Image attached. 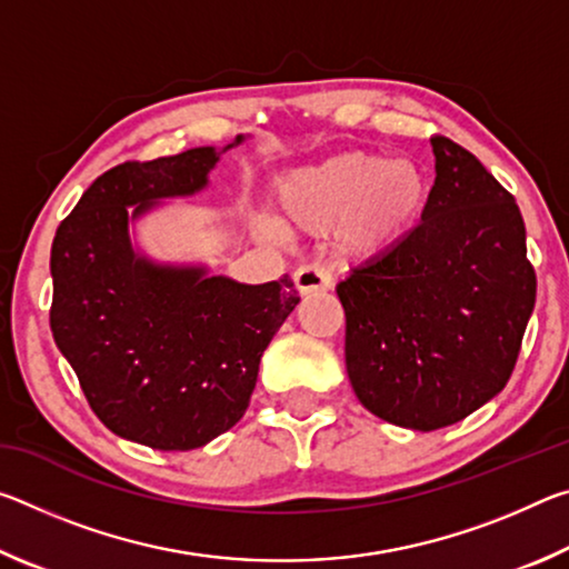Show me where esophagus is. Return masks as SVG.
I'll return each instance as SVG.
<instances>
[{"mask_svg": "<svg viewBox=\"0 0 569 569\" xmlns=\"http://www.w3.org/2000/svg\"><path fill=\"white\" fill-rule=\"evenodd\" d=\"M293 283H296L298 291L308 296V293H316V291H329V288L333 286V278H331V271L326 266L306 263L293 273Z\"/></svg>", "mask_w": 569, "mask_h": 569, "instance_id": "obj_1", "label": "esophagus"}]
</instances>
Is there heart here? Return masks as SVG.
<instances>
[{"label":"heart","instance_id":"b5f03b06","mask_svg":"<svg viewBox=\"0 0 569 569\" xmlns=\"http://www.w3.org/2000/svg\"><path fill=\"white\" fill-rule=\"evenodd\" d=\"M278 196L298 226L323 230L343 220L346 248L377 250L417 220L427 182L409 158L343 152L286 176Z\"/></svg>","mask_w":569,"mask_h":569}]
</instances>
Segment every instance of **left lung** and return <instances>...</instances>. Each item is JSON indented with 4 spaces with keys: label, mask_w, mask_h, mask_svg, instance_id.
<instances>
[{
    "label": "left lung",
    "mask_w": 569,
    "mask_h": 569,
    "mask_svg": "<svg viewBox=\"0 0 569 569\" xmlns=\"http://www.w3.org/2000/svg\"><path fill=\"white\" fill-rule=\"evenodd\" d=\"M431 148L421 223L336 286L356 397L417 431L467 419L507 387L537 296L512 192L445 134Z\"/></svg>",
    "instance_id": "obj_1"
}]
</instances>
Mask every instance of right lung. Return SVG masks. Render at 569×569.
I'll return each instance as SVG.
<instances>
[{"label":"right lung","mask_w":569,"mask_h":569,"mask_svg":"<svg viewBox=\"0 0 569 569\" xmlns=\"http://www.w3.org/2000/svg\"><path fill=\"white\" fill-rule=\"evenodd\" d=\"M216 162L213 148L120 162L52 240L54 343L104 427L160 451L203 447L236 427L266 346L301 301L288 276L243 286L132 253L128 206L140 216L160 198L192 196Z\"/></svg>","instance_id":"right-lung-1"}]
</instances>
